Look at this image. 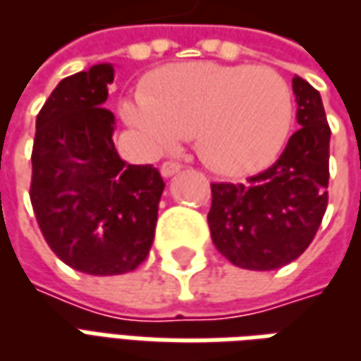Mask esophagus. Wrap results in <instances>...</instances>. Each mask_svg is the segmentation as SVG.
<instances>
[{
  "label": "esophagus",
  "instance_id": "esophagus-1",
  "mask_svg": "<svg viewBox=\"0 0 361 361\" xmlns=\"http://www.w3.org/2000/svg\"><path fill=\"white\" fill-rule=\"evenodd\" d=\"M183 168V166L180 164V162H173V160H166V162H162V166H160V173L164 176V178H172L173 173H178Z\"/></svg>",
  "mask_w": 361,
  "mask_h": 361
}]
</instances>
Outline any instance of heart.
Listing matches in <instances>:
<instances>
[{"label":"heart","mask_w":361,"mask_h":361,"mask_svg":"<svg viewBox=\"0 0 361 361\" xmlns=\"http://www.w3.org/2000/svg\"><path fill=\"white\" fill-rule=\"evenodd\" d=\"M294 94L271 67L191 61L152 75L141 98L121 104L129 126L158 147L197 135L214 172L263 170L284 149L294 123Z\"/></svg>","instance_id":"heart-1"}]
</instances>
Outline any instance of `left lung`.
<instances>
[{
    "label": "left lung",
    "instance_id": "left-lung-1",
    "mask_svg": "<svg viewBox=\"0 0 361 361\" xmlns=\"http://www.w3.org/2000/svg\"><path fill=\"white\" fill-rule=\"evenodd\" d=\"M300 129L280 158L247 183H211L212 243L235 267L274 271L310 247L329 201V141L321 94L292 79Z\"/></svg>",
    "mask_w": 361,
    "mask_h": 361
}]
</instances>
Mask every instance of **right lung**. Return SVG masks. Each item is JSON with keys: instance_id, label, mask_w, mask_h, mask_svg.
<instances>
[{"instance_id": "add662e5", "label": "right lung", "mask_w": 361, "mask_h": 361, "mask_svg": "<svg viewBox=\"0 0 361 361\" xmlns=\"http://www.w3.org/2000/svg\"><path fill=\"white\" fill-rule=\"evenodd\" d=\"M114 67L98 63L54 89L36 118L30 203L50 250L75 271H135L154 240L162 176L121 160L102 104Z\"/></svg>"}]
</instances>
